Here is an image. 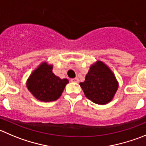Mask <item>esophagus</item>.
<instances>
[{
	"mask_svg": "<svg viewBox=\"0 0 146 146\" xmlns=\"http://www.w3.org/2000/svg\"><path fill=\"white\" fill-rule=\"evenodd\" d=\"M70 81L74 82V83H78L79 79L78 78H71L70 79Z\"/></svg>",
	"mask_w": 146,
	"mask_h": 146,
	"instance_id": "esophagus-1",
	"label": "esophagus"
}]
</instances>
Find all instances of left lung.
Instances as JSON below:
<instances>
[{"instance_id": "8db88e82", "label": "left lung", "mask_w": 146, "mask_h": 146, "mask_svg": "<svg viewBox=\"0 0 146 146\" xmlns=\"http://www.w3.org/2000/svg\"><path fill=\"white\" fill-rule=\"evenodd\" d=\"M80 86L89 100L103 105L112 100L118 85L111 70L101 61H98L90 67L86 80Z\"/></svg>"}]
</instances>
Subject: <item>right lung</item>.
Instances as JSON below:
<instances>
[{"label":"right lung","instance_id":"obj_1","mask_svg":"<svg viewBox=\"0 0 146 146\" xmlns=\"http://www.w3.org/2000/svg\"><path fill=\"white\" fill-rule=\"evenodd\" d=\"M53 67L46 63L40 65L31 75L27 87L35 98L41 101L57 100L63 93L68 79H60L52 72Z\"/></svg>","mask_w":146,"mask_h":146}]
</instances>
